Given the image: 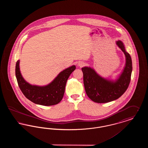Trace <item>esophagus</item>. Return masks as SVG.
I'll return each mask as SVG.
<instances>
[{
	"mask_svg": "<svg viewBox=\"0 0 148 148\" xmlns=\"http://www.w3.org/2000/svg\"><path fill=\"white\" fill-rule=\"evenodd\" d=\"M78 65H79L80 67H82V66H84L85 63H83V62H79V63H78Z\"/></svg>",
	"mask_w": 148,
	"mask_h": 148,
	"instance_id": "34e87169",
	"label": "esophagus"
}]
</instances>
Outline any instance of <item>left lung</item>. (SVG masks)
<instances>
[{
	"mask_svg": "<svg viewBox=\"0 0 148 148\" xmlns=\"http://www.w3.org/2000/svg\"><path fill=\"white\" fill-rule=\"evenodd\" d=\"M116 44L125 56L126 64L116 82H111L100 77L90 68H82L85 92L88 97L95 103H106L119 98L127 90L130 84L133 68L131 56L125 51L122 42L119 40Z\"/></svg>",
	"mask_w": 148,
	"mask_h": 148,
	"instance_id": "8db88e82",
	"label": "left lung"
}]
</instances>
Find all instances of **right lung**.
Wrapping results in <instances>:
<instances>
[{
	"instance_id": "obj_1",
	"label": "right lung",
	"mask_w": 148,
	"mask_h": 148,
	"mask_svg": "<svg viewBox=\"0 0 148 148\" xmlns=\"http://www.w3.org/2000/svg\"><path fill=\"white\" fill-rule=\"evenodd\" d=\"M75 68V66L73 65L60 73L49 84L39 86L32 85L25 82L21 76L19 60H18L15 66V75L19 87L27 98L36 104L54 106L62 100L67 80Z\"/></svg>"
}]
</instances>
